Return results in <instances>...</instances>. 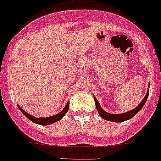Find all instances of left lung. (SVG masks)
<instances>
[{
	"mask_svg": "<svg viewBox=\"0 0 161 161\" xmlns=\"http://www.w3.org/2000/svg\"><path fill=\"white\" fill-rule=\"evenodd\" d=\"M148 95H149V86H148V91L147 92L146 96L143 98V100H142L140 104L137 106L135 108H134L133 110H130L129 112H126V113H124V114H108L107 112L104 111L100 105V103L98 102L97 99L94 96V100L95 102H96V109H97L98 113L100 114V117L104 120H107V121H113V122H122V121H125L126 120H129L130 118H132L135 115H136L141 110L143 105L146 103L147 100Z\"/></svg>",
	"mask_w": 161,
	"mask_h": 161,
	"instance_id": "8db88e82",
	"label": "left lung"
}]
</instances>
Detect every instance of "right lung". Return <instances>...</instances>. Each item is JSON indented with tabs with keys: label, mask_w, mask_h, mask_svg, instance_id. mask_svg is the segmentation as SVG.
<instances>
[{
	"label": "right lung",
	"mask_w": 161,
	"mask_h": 161,
	"mask_svg": "<svg viewBox=\"0 0 161 161\" xmlns=\"http://www.w3.org/2000/svg\"><path fill=\"white\" fill-rule=\"evenodd\" d=\"M69 103L68 102L65 105V107L64 108L63 110L61 112H60L59 114H56L54 116H51V117H33V116L30 115L29 114L26 113L24 110L22 109V108L20 107L19 105H18L19 108L20 109V111L22 112V114H24L29 120H31V121L33 122L36 123V124H40V125H50V124H53L54 122H57V121H60V120L65 115V114L67 113L68 109H69Z\"/></svg>",
	"instance_id": "right-lung-1"
}]
</instances>
